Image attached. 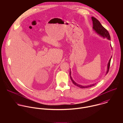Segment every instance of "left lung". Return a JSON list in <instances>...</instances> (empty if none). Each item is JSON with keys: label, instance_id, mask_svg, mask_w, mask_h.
<instances>
[{"label": "left lung", "instance_id": "1", "mask_svg": "<svg viewBox=\"0 0 123 123\" xmlns=\"http://www.w3.org/2000/svg\"><path fill=\"white\" fill-rule=\"evenodd\" d=\"M92 23H93V27L92 29L93 30L95 31V32H96L98 35L102 37H103L104 38H107L109 40H111V37H110V35L109 34V32H108V31L105 29L100 23V22L95 17L92 16ZM111 49L112 48H111ZM112 58V56H111L110 59L109 61V62L108 63V66H107V71L106 74V75L108 73L109 71V68H110V63H111V59ZM69 75H70V78H71V80L72 81L73 84L74 85H75V86H77L78 87H80V88H87V87H91L92 86H94L96 83L95 84H92L90 85H87V86H82L80 84H78L77 83H76L72 78V76H71V69H70V72H69Z\"/></svg>", "mask_w": 123, "mask_h": 123}]
</instances>
